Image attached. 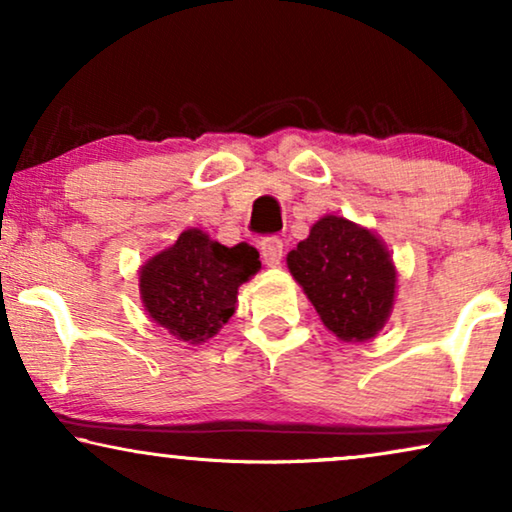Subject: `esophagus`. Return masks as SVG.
Here are the masks:
<instances>
[{"label": "esophagus", "instance_id": "1", "mask_svg": "<svg viewBox=\"0 0 512 512\" xmlns=\"http://www.w3.org/2000/svg\"><path fill=\"white\" fill-rule=\"evenodd\" d=\"M261 254L268 265H279L284 256V242L279 237H265L261 242Z\"/></svg>", "mask_w": 512, "mask_h": 512}]
</instances>
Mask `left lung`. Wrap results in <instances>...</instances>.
<instances>
[{"instance_id":"8db88e82","label":"left lung","mask_w":512,"mask_h":512,"mask_svg":"<svg viewBox=\"0 0 512 512\" xmlns=\"http://www.w3.org/2000/svg\"><path fill=\"white\" fill-rule=\"evenodd\" d=\"M286 265L319 319L342 342H366L382 331L396 300V265L366 226L326 214L289 251Z\"/></svg>"}]
</instances>
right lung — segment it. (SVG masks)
Here are the masks:
<instances>
[{
    "label": "right lung",
    "mask_w": 512,
    "mask_h": 512,
    "mask_svg": "<svg viewBox=\"0 0 512 512\" xmlns=\"http://www.w3.org/2000/svg\"><path fill=\"white\" fill-rule=\"evenodd\" d=\"M261 270L247 242L223 247L188 228L139 268V298L149 317L188 345L214 338L235 314L237 289Z\"/></svg>",
    "instance_id": "1"
}]
</instances>
